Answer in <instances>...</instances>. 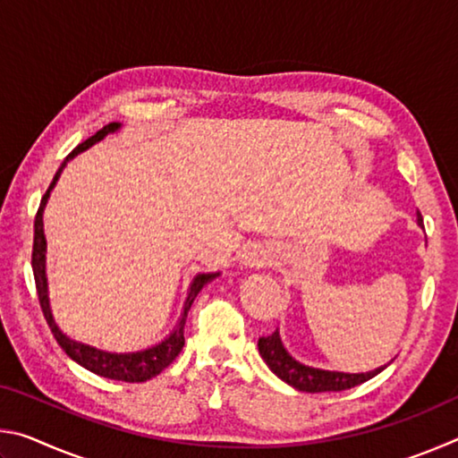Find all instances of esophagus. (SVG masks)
I'll return each mask as SVG.
<instances>
[{"mask_svg": "<svg viewBox=\"0 0 458 458\" xmlns=\"http://www.w3.org/2000/svg\"><path fill=\"white\" fill-rule=\"evenodd\" d=\"M270 260V257H268V254H260V257H257V259H254V262H257V265L260 267V265H267V262Z\"/></svg>", "mask_w": 458, "mask_h": 458, "instance_id": "esophagus-1", "label": "esophagus"}]
</instances>
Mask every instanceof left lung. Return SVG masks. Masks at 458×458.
<instances>
[{
  "instance_id": "8db88e82",
  "label": "left lung",
  "mask_w": 458,
  "mask_h": 458,
  "mask_svg": "<svg viewBox=\"0 0 458 458\" xmlns=\"http://www.w3.org/2000/svg\"><path fill=\"white\" fill-rule=\"evenodd\" d=\"M416 222H418V226L424 228L420 214H418ZM259 352H260V358L265 360V363L270 368V371L281 377L283 382L293 386L294 390L311 392V394L350 390V387L368 382V379L377 376L379 371H384L387 368V363H386V366H379L371 371L350 374V371H331V369L305 366V363L294 360L293 355L284 350L278 329L273 333V335L259 339Z\"/></svg>"
}]
</instances>
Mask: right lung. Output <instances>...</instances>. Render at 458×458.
<instances>
[{
  "instance_id": "add662e5",
  "label": "right lung",
  "mask_w": 458,
  "mask_h": 458,
  "mask_svg": "<svg viewBox=\"0 0 458 458\" xmlns=\"http://www.w3.org/2000/svg\"><path fill=\"white\" fill-rule=\"evenodd\" d=\"M119 129H121V123H111V125L103 127L100 131H97L95 135L89 137L87 141L76 147V149L71 155H68L64 161H62V165L58 167L56 175H54L48 191L44 193V198L40 201V208H38L36 220H34L32 268H34V278H36L38 299H40V307L44 311V317H46V321H48L54 337H56V341H58V345L66 352L68 358L74 360L76 363H81L82 368H87L89 371H92V374H97V376H103V377H108V379H119V382L135 384V382H147V379H151L157 374H161V371H164L169 366V363H172L177 358V355H180L182 347L185 344V339H183L185 319H188V311L191 309L193 299L198 297V293L204 289L208 283H212L216 276H220V273H199V275L193 276V281H191L190 289H188V297H185L182 317L174 327V331L169 333V335L164 341H159V344L147 347V350H141V352L114 353V352L98 350V347H95V345L82 344V341H76L72 337H68L66 333L58 327L56 321H54L52 309H50V299H48V278H46L44 208H46V204H48L50 191L54 190V185H56L60 174L64 172L68 161L74 159L79 153L87 151L89 147H92L95 143L103 141L106 135H111Z\"/></svg>"
}]
</instances>
